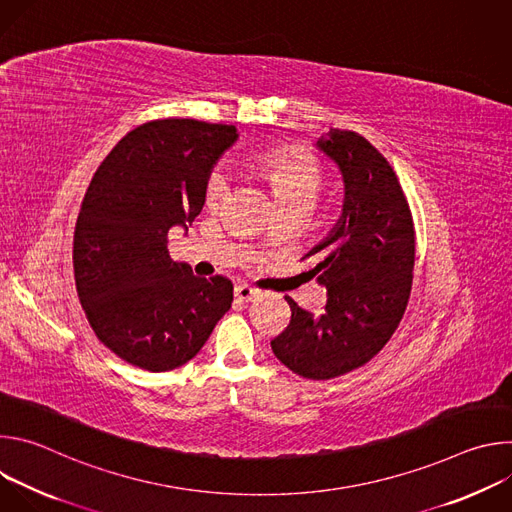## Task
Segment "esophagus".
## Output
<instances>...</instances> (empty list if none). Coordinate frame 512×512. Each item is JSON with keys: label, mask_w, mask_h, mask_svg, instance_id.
Instances as JSON below:
<instances>
[{"label": "esophagus", "mask_w": 512, "mask_h": 512, "mask_svg": "<svg viewBox=\"0 0 512 512\" xmlns=\"http://www.w3.org/2000/svg\"><path fill=\"white\" fill-rule=\"evenodd\" d=\"M259 296H261V291H259L257 287L249 285V283H239V285H235V298H237V302H241V304L253 302V300L259 298Z\"/></svg>", "instance_id": "34e87169"}]
</instances>
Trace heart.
<instances>
[{"label":"heart","instance_id":"1","mask_svg":"<svg viewBox=\"0 0 512 512\" xmlns=\"http://www.w3.org/2000/svg\"><path fill=\"white\" fill-rule=\"evenodd\" d=\"M257 172L267 182L279 208H310L322 188L324 170L320 160L302 148L273 150L257 158ZM227 192V178L221 172H210L204 184V204L218 206Z\"/></svg>","mask_w":512,"mask_h":512}]
</instances>
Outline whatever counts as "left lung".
<instances>
[{"mask_svg": "<svg viewBox=\"0 0 512 512\" xmlns=\"http://www.w3.org/2000/svg\"><path fill=\"white\" fill-rule=\"evenodd\" d=\"M318 148L346 186L332 235L302 257L326 287V306L314 316L285 296L291 318L271 348L289 371L328 381L360 369L395 334L411 296L415 227L393 166L369 139L334 129Z\"/></svg>", "mask_w": 512, "mask_h": 512, "instance_id": "1", "label": "left lung"}]
</instances>
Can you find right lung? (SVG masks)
Wrapping results in <instances>:
<instances>
[{
	"instance_id": "1",
	"label": "right lung",
	"mask_w": 512,
	"mask_h": 512,
	"mask_svg": "<svg viewBox=\"0 0 512 512\" xmlns=\"http://www.w3.org/2000/svg\"><path fill=\"white\" fill-rule=\"evenodd\" d=\"M235 139L233 125L154 119L115 145L87 188L72 241L77 294L97 338L133 367H182L231 308L233 281L194 275L168 239L194 223Z\"/></svg>"
}]
</instances>
